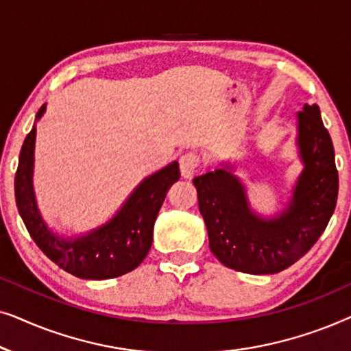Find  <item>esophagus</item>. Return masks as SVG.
<instances>
[{
	"label": "esophagus",
	"mask_w": 351,
	"mask_h": 351,
	"mask_svg": "<svg viewBox=\"0 0 351 351\" xmlns=\"http://www.w3.org/2000/svg\"><path fill=\"white\" fill-rule=\"evenodd\" d=\"M179 165H180L182 177H184V179H191L199 166V158L196 153L189 152V153H185V155L180 156Z\"/></svg>",
	"instance_id": "esophagus-1"
}]
</instances>
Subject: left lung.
<instances>
[{"label": "left lung", "mask_w": 351, "mask_h": 351, "mask_svg": "<svg viewBox=\"0 0 351 351\" xmlns=\"http://www.w3.org/2000/svg\"><path fill=\"white\" fill-rule=\"evenodd\" d=\"M295 119L304 169L275 215L252 209L234 162L223 161L193 179L209 247L225 267L249 275L280 273L310 251L332 217L339 193L332 141L316 104L304 105Z\"/></svg>", "instance_id": "1"}]
</instances>
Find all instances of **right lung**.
<instances>
[{
	"label": "right lung",
	"mask_w": 351,
	"mask_h": 351,
	"mask_svg": "<svg viewBox=\"0 0 351 351\" xmlns=\"http://www.w3.org/2000/svg\"><path fill=\"white\" fill-rule=\"evenodd\" d=\"M45 112L46 104L38 110L35 124L19 156L14 180L19 214L33 241L62 270L83 280H110L126 275L141 265L150 251L156 215L167 190L180 177L179 162L172 161L145 177L105 223L71 237L60 234L43 219L33 189L36 123Z\"/></svg>",
	"instance_id": "add662e5"
}]
</instances>
